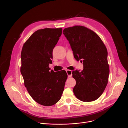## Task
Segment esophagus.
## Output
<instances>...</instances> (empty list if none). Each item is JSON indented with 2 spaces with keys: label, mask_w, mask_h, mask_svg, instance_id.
<instances>
[{
  "label": "esophagus",
  "mask_w": 128,
  "mask_h": 128,
  "mask_svg": "<svg viewBox=\"0 0 128 128\" xmlns=\"http://www.w3.org/2000/svg\"><path fill=\"white\" fill-rule=\"evenodd\" d=\"M67 74L68 75V78H70L72 76V71L70 70H66Z\"/></svg>",
  "instance_id": "1"
}]
</instances>
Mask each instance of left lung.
I'll return each instance as SVG.
<instances>
[{
	"mask_svg": "<svg viewBox=\"0 0 128 128\" xmlns=\"http://www.w3.org/2000/svg\"><path fill=\"white\" fill-rule=\"evenodd\" d=\"M63 33L69 42L74 58L82 61L84 65L82 71H72V77L76 80L74 93L80 101H95L102 94L108 81L107 48L95 32L84 26L65 28Z\"/></svg>",
	"mask_w": 128,
	"mask_h": 128,
	"instance_id": "8db88e82",
	"label": "left lung"
}]
</instances>
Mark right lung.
<instances>
[{"label": "right lung", "instance_id": "right-lung-1", "mask_svg": "<svg viewBox=\"0 0 128 128\" xmlns=\"http://www.w3.org/2000/svg\"><path fill=\"white\" fill-rule=\"evenodd\" d=\"M62 28H44L33 33L23 46L21 73L33 99L46 106L61 98L67 78L66 72L50 70L52 50L62 34Z\"/></svg>", "mask_w": 128, "mask_h": 128}]
</instances>
